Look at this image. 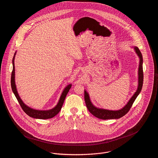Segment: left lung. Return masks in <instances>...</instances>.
I'll return each instance as SVG.
<instances>
[{
	"label": "left lung",
	"mask_w": 158,
	"mask_h": 158,
	"mask_svg": "<svg viewBox=\"0 0 158 158\" xmlns=\"http://www.w3.org/2000/svg\"><path fill=\"white\" fill-rule=\"evenodd\" d=\"M136 53L139 56L140 58V63L139 66V70H138V75H139V83H138V88L136 90L135 94L133 96L130 98L128 103L121 110L117 111H111L107 110L104 109H100L95 107L90 102V98L89 94L88 92L85 90V100L86 103V107L88 110L95 117L103 119V120H107V119H114V118H119L123 116H124L127 113H128L130 108H131L134 102L135 101V98L140 92L143 86V58L142 53L137 47H135Z\"/></svg>",
	"instance_id": "obj_1"
}]
</instances>
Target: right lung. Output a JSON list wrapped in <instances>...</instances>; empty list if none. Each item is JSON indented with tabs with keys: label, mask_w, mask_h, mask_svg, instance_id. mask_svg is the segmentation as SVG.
<instances>
[{
	"label": "right lung",
	"mask_w": 158,
	"mask_h": 158,
	"mask_svg": "<svg viewBox=\"0 0 158 158\" xmlns=\"http://www.w3.org/2000/svg\"><path fill=\"white\" fill-rule=\"evenodd\" d=\"M15 55H16V52L15 53V55H14V57L13 59V70L11 72V86L12 90H13L14 94L15 95L19 103L20 104V106H21L23 111L30 117L35 118L48 119V118L53 117L60 111V110L62 108V106L64 103L65 98L68 94L69 90H70V89L72 86V85H69L68 86L64 89V90H63L57 105L54 108H53L50 110H47V111H39V110H33L32 108L28 107L27 105H25L23 103L19 95H18V91L16 89V85H15V63H14Z\"/></svg>",
	"instance_id": "add662e5"
}]
</instances>
